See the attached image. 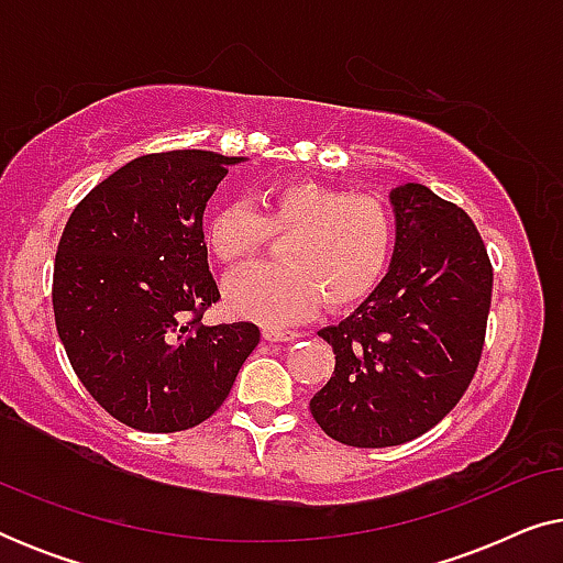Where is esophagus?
<instances>
[{
    "instance_id": "1",
    "label": "esophagus",
    "mask_w": 563,
    "mask_h": 563,
    "mask_svg": "<svg viewBox=\"0 0 563 563\" xmlns=\"http://www.w3.org/2000/svg\"><path fill=\"white\" fill-rule=\"evenodd\" d=\"M264 338L272 343H291L297 338H302V333L297 330H282V328H264Z\"/></svg>"
}]
</instances>
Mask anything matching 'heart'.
Instances as JSON below:
<instances>
[{
  "label": "heart",
  "mask_w": 563,
  "mask_h": 563,
  "mask_svg": "<svg viewBox=\"0 0 563 563\" xmlns=\"http://www.w3.org/2000/svg\"><path fill=\"white\" fill-rule=\"evenodd\" d=\"M268 235H287L282 266H249L222 287L235 318L266 328L289 325L318 312L349 310L379 287L395 253V220L374 197L349 195L312 179H291L245 202L214 207L205 243L222 266H238L264 249Z\"/></svg>",
  "instance_id": "obj_1"
}]
</instances>
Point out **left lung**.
Segmentation results:
<instances>
[{
	"instance_id": "obj_1",
	"label": "left lung",
	"mask_w": 563,
	"mask_h": 563,
	"mask_svg": "<svg viewBox=\"0 0 563 563\" xmlns=\"http://www.w3.org/2000/svg\"><path fill=\"white\" fill-rule=\"evenodd\" d=\"M395 253L349 318L318 330L335 372L310 399L330 438L356 449L412 441L449 415L479 366L492 264L461 207L422 184L389 191Z\"/></svg>"
}]
</instances>
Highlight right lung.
<instances>
[{
    "instance_id": "add662e5",
    "label": "right lung",
    "mask_w": 563,
    "mask_h": 563,
    "mask_svg": "<svg viewBox=\"0 0 563 563\" xmlns=\"http://www.w3.org/2000/svg\"><path fill=\"white\" fill-rule=\"evenodd\" d=\"M243 156L130 161L76 205L53 268V312L76 376L112 418L176 433L210 418L261 341L253 322L202 325L220 299L207 199Z\"/></svg>"
}]
</instances>
